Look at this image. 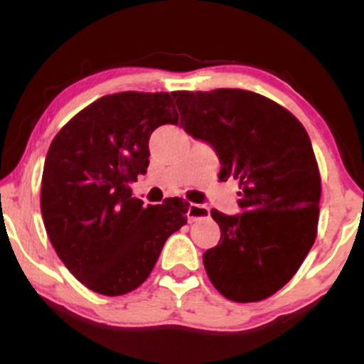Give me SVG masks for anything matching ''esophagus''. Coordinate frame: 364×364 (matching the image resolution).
Wrapping results in <instances>:
<instances>
[{"instance_id":"esophagus-1","label":"esophagus","mask_w":364,"mask_h":364,"mask_svg":"<svg viewBox=\"0 0 364 364\" xmlns=\"http://www.w3.org/2000/svg\"><path fill=\"white\" fill-rule=\"evenodd\" d=\"M208 215H210V210H208L205 205H198V203H191L186 212V217L190 223H196V220L200 219H207Z\"/></svg>"}]
</instances>
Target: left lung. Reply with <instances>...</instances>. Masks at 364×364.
<instances>
[{
  "label": "left lung",
  "instance_id": "1",
  "mask_svg": "<svg viewBox=\"0 0 364 364\" xmlns=\"http://www.w3.org/2000/svg\"><path fill=\"white\" fill-rule=\"evenodd\" d=\"M173 95L181 127L219 156L220 181L241 188V214L210 210L220 240L203 253L208 279L231 301H262L291 281L315 243L321 179L310 136L286 107L255 92Z\"/></svg>",
  "mask_w": 364,
  "mask_h": 364
}]
</instances>
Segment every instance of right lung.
Wrapping results in <instances>:
<instances>
[{
  "mask_svg": "<svg viewBox=\"0 0 364 364\" xmlns=\"http://www.w3.org/2000/svg\"><path fill=\"white\" fill-rule=\"evenodd\" d=\"M168 92L104 95L75 114L48 150L41 212L51 245L83 286L121 296L145 282L190 203L144 207L129 183L149 168V139L176 124Z\"/></svg>",
  "mask_w": 364,
  "mask_h": 364,
  "instance_id": "right-lung-1",
  "label": "right lung"
}]
</instances>
